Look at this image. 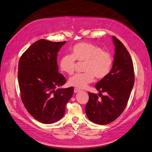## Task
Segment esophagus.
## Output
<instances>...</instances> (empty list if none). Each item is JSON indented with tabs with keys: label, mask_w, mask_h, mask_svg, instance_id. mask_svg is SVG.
I'll use <instances>...</instances> for the list:
<instances>
[{
	"label": "esophagus",
	"mask_w": 152,
	"mask_h": 152,
	"mask_svg": "<svg viewBox=\"0 0 152 152\" xmlns=\"http://www.w3.org/2000/svg\"><path fill=\"white\" fill-rule=\"evenodd\" d=\"M80 91H81V90H80V89H77V88H75V89H74V92H75V93H77V92H80Z\"/></svg>",
	"instance_id": "1"
}]
</instances>
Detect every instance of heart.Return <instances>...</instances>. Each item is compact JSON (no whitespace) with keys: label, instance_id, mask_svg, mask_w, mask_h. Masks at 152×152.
<instances>
[{"label":"heart","instance_id":"heart-1","mask_svg":"<svg viewBox=\"0 0 152 152\" xmlns=\"http://www.w3.org/2000/svg\"><path fill=\"white\" fill-rule=\"evenodd\" d=\"M72 55H65L60 61L61 70L68 75L74 73L76 67V60L78 61H86L84 73L76 74L69 80L71 86L83 89L93 82L94 76L97 79L106 77L111 70L113 59L107 51L93 43L81 42L76 44L71 48Z\"/></svg>","mask_w":152,"mask_h":152}]
</instances>
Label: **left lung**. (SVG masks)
I'll use <instances>...</instances> for the list:
<instances>
[{
  "instance_id": "1",
  "label": "left lung",
  "mask_w": 152,
  "mask_h": 152,
  "mask_svg": "<svg viewBox=\"0 0 152 152\" xmlns=\"http://www.w3.org/2000/svg\"><path fill=\"white\" fill-rule=\"evenodd\" d=\"M113 42L115 53L113 68L106 77L95 85L100 92L99 96L88 92L89 101L85 107L89 119L99 125L108 124L121 115L127 106L135 81L133 62L129 51L114 36ZM102 92H106L107 95H102Z\"/></svg>"
}]
</instances>
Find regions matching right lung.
I'll return each mask as SVG.
<instances>
[{
    "instance_id": "add662e5",
    "label": "right lung",
    "mask_w": 152,
    "mask_h": 152,
    "mask_svg": "<svg viewBox=\"0 0 152 152\" xmlns=\"http://www.w3.org/2000/svg\"><path fill=\"white\" fill-rule=\"evenodd\" d=\"M65 43L39 39L19 60L18 81L22 102L30 114L43 124L61 119L73 94V87L58 88L66 81L57 64V53Z\"/></svg>"
}]
</instances>
